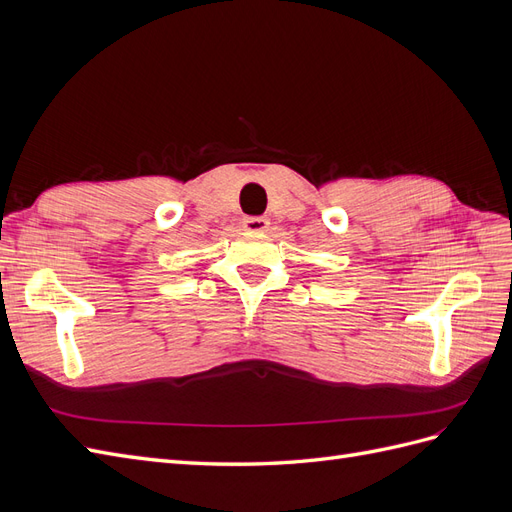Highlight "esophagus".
I'll return each instance as SVG.
<instances>
[{"mask_svg": "<svg viewBox=\"0 0 512 512\" xmlns=\"http://www.w3.org/2000/svg\"><path fill=\"white\" fill-rule=\"evenodd\" d=\"M243 228L250 230V232H262V230L269 228V220L260 218V215H250V218L243 220Z\"/></svg>", "mask_w": 512, "mask_h": 512, "instance_id": "34e87169", "label": "esophagus"}]
</instances>
